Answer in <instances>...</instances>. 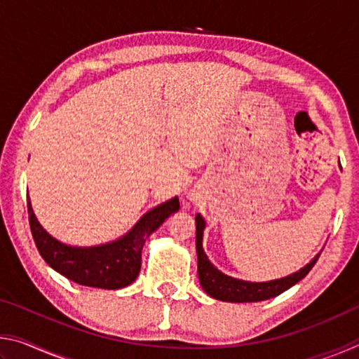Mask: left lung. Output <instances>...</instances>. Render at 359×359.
<instances>
[{
    "label": "left lung",
    "instance_id": "8db88e82",
    "mask_svg": "<svg viewBox=\"0 0 359 359\" xmlns=\"http://www.w3.org/2000/svg\"><path fill=\"white\" fill-rule=\"evenodd\" d=\"M196 222V253H198V277L203 290L210 297L224 302H258L266 301L271 297H276L283 291L293 287L304 277L309 274L313 264L317 263L320 253L315 257L311 263L306 264L294 274L288 277L277 278V280L269 282H248L239 280V278L229 277L218 271L217 267L210 263V259L205 255L203 248V234L205 228V220L201 214L194 217Z\"/></svg>",
    "mask_w": 359,
    "mask_h": 359
}]
</instances>
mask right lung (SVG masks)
Returning a JSON list of instances; mask_svg holds the SVG:
<instances>
[{
    "mask_svg": "<svg viewBox=\"0 0 359 359\" xmlns=\"http://www.w3.org/2000/svg\"><path fill=\"white\" fill-rule=\"evenodd\" d=\"M179 209V198L175 196L149 210L118 241L95 247H74L57 241L42 228L28 198L29 228L46 263L72 282L102 290L125 288L136 280L145 241Z\"/></svg>",
    "mask_w": 359,
    "mask_h": 359,
    "instance_id": "add662e5",
    "label": "right lung"
}]
</instances>
